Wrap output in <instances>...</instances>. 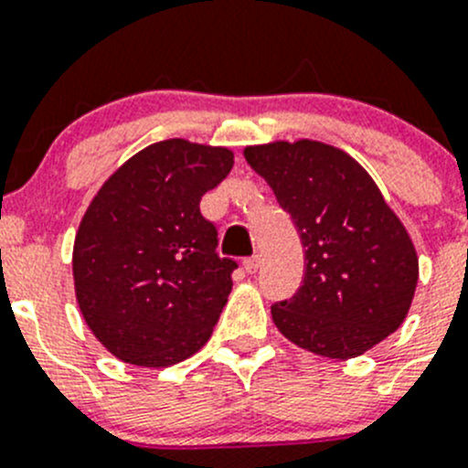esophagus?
Wrapping results in <instances>:
<instances>
[{
	"label": "esophagus",
	"mask_w": 468,
	"mask_h": 468,
	"mask_svg": "<svg viewBox=\"0 0 468 468\" xmlns=\"http://www.w3.org/2000/svg\"><path fill=\"white\" fill-rule=\"evenodd\" d=\"M258 267H261V256H251V258H244V270L249 274H256Z\"/></svg>",
	"instance_id": "esophagus-1"
}]
</instances>
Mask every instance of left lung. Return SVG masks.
<instances>
[{"label": "left lung", "mask_w": 468, "mask_h": 468, "mask_svg": "<svg viewBox=\"0 0 468 468\" xmlns=\"http://www.w3.org/2000/svg\"><path fill=\"white\" fill-rule=\"evenodd\" d=\"M290 212L303 247V279L271 306L281 334L313 355L352 359L402 324L419 258L364 166L322 142L244 148Z\"/></svg>", "instance_id": "left-lung-1"}]
</instances>
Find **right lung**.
Here are the masks:
<instances>
[{"label": "right lung", "instance_id": "add662e5", "mask_svg": "<svg viewBox=\"0 0 468 468\" xmlns=\"http://www.w3.org/2000/svg\"><path fill=\"white\" fill-rule=\"evenodd\" d=\"M233 169L229 148L166 139L130 157L90 201L72 249L80 311L125 364L166 368L207 343L233 288L201 197Z\"/></svg>", "mask_w": 468, "mask_h": 468}]
</instances>
